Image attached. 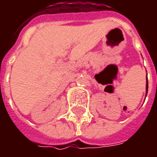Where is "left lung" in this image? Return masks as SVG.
Instances as JSON below:
<instances>
[{
  "mask_svg": "<svg viewBox=\"0 0 157 157\" xmlns=\"http://www.w3.org/2000/svg\"><path fill=\"white\" fill-rule=\"evenodd\" d=\"M147 91H148V81H146V93H147Z\"/></svg>",
  "mask_w": 157,
  "mask_h": 157,
  "instance_id": "8db88e82",
  "label": "left lung"
}]
</instances>
